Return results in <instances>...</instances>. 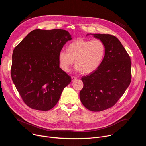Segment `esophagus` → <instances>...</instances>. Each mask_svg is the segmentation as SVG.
I'll use <instances>...</instances> for the list:
<instances>
[{"instance_id": "obj_1", "label": "esophagus", "mask_w": 146, "mask_h": 146, "mask_svg": "<svg viewBox=\"0 0 146 146\" xmlns=\"http://www.w3.org/2000/svg\"><path fill=\"white\" fill-rule=\"evenodd\" d=\"M76 79H77L76 77H74V76L72 77V81H74Z\"/></svg>"}]
</instances>
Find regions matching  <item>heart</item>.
Returning a JSON list of instances; mask_svg holds the SVG:
<instances>
[{"mask_svg": "<svg viewBox=\"0 0 146 146\" xmlns=\"http://www.w3.org/2000/svg\"><path fill=\"white\" fill-rule=\"evenodd\" d=\"M105 55V46L101 40L78 39L69 45L68 50L59 51V65L62 70L68 72L75 61L76 72L90 74L99 68Z\"/></svg>", "mask_w": 146, "mask_h": 146, "instance_id": "obj_1", "label": "heart"}]
</instances>
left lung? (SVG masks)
Here are the masks:
<instances>
[{"instance_id": "8db88e82", "label": "left lung", "mask_w": 146, "mask_h": 146, "mask_svg": "<svg viewBox=\"0 0 146 146\" xmlns=\"http://www.w3.org/2000/svg\"><path fill=\"white\" fill-rule=\"evenodd\" d=\"M92 35L105 44V55L94 72L82 77L80 91L82 105L92 111H101L113 106L129 87L131 81L130 57L119 40L109 34Z\"/></svg>"}]
</instances>
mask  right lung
Listing matches in <instances>:
<instances>
[{"label":"right lung","mask_w":146,"mask_h":146,"mask_svg":"<svg viewBox=\"0 0 146 146\" xmlns=\"http://www.w3.org/2000/svg\"><path fill=\"white\" fill-rule=\"evenodd\" d=\"M72 39L64 29H35L13 53L12 80L25 103L32 109L48 111L59 101L71 77L59 68L58 54Z\"/></svg>","instance_id":"obj_1"}]
</instances>
